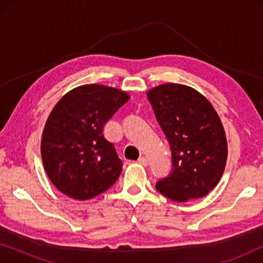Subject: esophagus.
Returning <instances> with one entry per match:
<instances>
[{
	"label": "esophagus",
	"instance_id": "esophagus-1",
	"mask_svg": "<svg viewBox=\"0 0 263 263\" xmlns=\"http://www.w3.org/2000/svg\"><path fill=\"white\" fill-rule=\"evenodd\" d=\"M138 163L143 165V166H147V165H148V160H147V158L145 157H140L138 159Z\"/></svg>",
	"mask_w": 263,
	"mask_h": 263
}]
</instances>
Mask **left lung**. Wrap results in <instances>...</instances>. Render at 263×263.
Returning <instances> with one entry per match:
<instances>
[{"instance_id":"obj_1","label":"left lung","mask_w":263,"mask_h":263,"mask_svg":"<svg viewBox=\"0 0 263 263\" xmlns=\"http://www.w3.org/2000/svg\"><path fill=\"white\" fill-rule=\"evenodd\" d=\"M147 97L172 157L171 172L157 182V190L177 202L206 196L220 181L228 158L218 114L202 95L184 85H160Z\"/></svg>"}]
</instances>
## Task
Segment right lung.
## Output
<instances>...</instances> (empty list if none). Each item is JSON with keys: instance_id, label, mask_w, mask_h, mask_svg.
I'll list each match as a JSON object with an SVG mask.
<instances>
[{"instance_id": "1", "label": "right lung", "mask_w": 263, "mask_h": 263, "mask_svg": "<svg viewBox=\"0 0 263 263\" xmlns=\"http://www.w3.org/2000/svg\"><path fill=\"white\" fill-rule=\"evenodd\" d=\"M129 98L117 88L85 85L56 104L43 132L41 152L46 174L60 192L88 200L115 184L123 161L103 128Z\"/></svg>"}]
</instances>
